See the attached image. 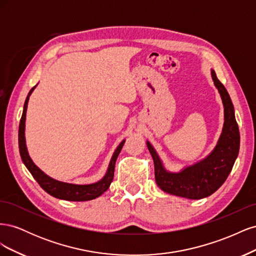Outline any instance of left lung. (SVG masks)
<instances>
[{
  "instance_id": "8db88e82",
  "label": "left lung",
  "mask_w": 256,
  "mask_h": 256,
  "mask_svg": "<svg viewBox=\"0 0 256 256\" xmlns=\"http://www.w3.org/2000/svg\"><path fill=\"white\" fill-rule=\"evenodd\" d=\"M212 76L224 106V125L214 150L196 164L184 168L178 173H172L164 168L152 145L148 141L146 142L154 159V178L158 187L170 194L190 200L212 196L226 180L238 156L240 134L234 106L226 88L216 78L214 70Z\"/></svg>"
}]
</instances>
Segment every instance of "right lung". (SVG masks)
I'll return each instance as SVG.
<instances>
[{
	"label": "right lung",
	"mask_w": 256,
	"mask_h": 256,
	"mask_svg": "<svg viewBox=\"0 0 256 256\" xmlns=\"http://www.w3.org/2000/svg\"><path fill=\"white\" fill-rule=\"evenodd\" d=\"M36 86H34L30 90L28 95L26 99L24 106H23V113L19 124V136H18L19 150H20V156L23 164H26V168L35 178V180L40 184V187L54 198L65 200H74V202H83V200H90L100 196L104 192L108 190V188L110 187V184L113 180L115 162L122 148L125 140L122 141L120 144L118 146V148L115 150L113 156L111 158L109 168H108V171L102 180H100L99 182L90 184H68V182H63L53 180V178H51L47 174H44L40 168L35 166L32 159H30L28 156L26 145L24 130H26V116L28 102L30 96L32 94V92L34 90Z\"/></svg>",
	"instance_id": "1"
}]
</instances>
